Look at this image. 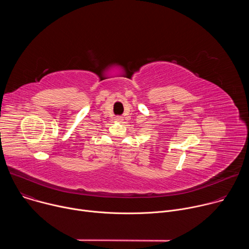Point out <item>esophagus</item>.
I'll list each match as a JSON object with an SVG mask.
<instances>
[{"label":"esophagus","mask_w":249,"mask_h":249,"mask_svg":"<svg viewBox=\"0 0 249 249\" xmlns=\"http://www.w3.org/2000/svg\"><path fill=\"white\" fill-rule=\"evenodd\" d=\"M116 121L119 122V123H122V122L124 121V118H123L122 116H117V117H116Z\"/></svg>","instance_id":"34e87169"}]
</instances>
